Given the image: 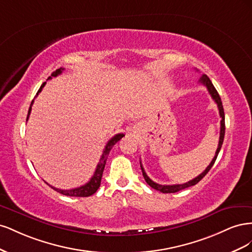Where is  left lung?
<instances>
[{
  "instance_id": "obj_1",
  "label": "left lung",
  "mask_w": 252,
  "mask_h": 252,
  "mask_svg": "<svg viewBox=\"0 0 252 252\" xmlns=\"http://www.w3.org/2000/svg\"><path fill=\"white\" fill-rule=\"evenodd\" d=\"M200 83L203 84L204 86H206V88H207V90H208V93L210 94L211 97L213 98V101L217 103L218 108H219V112H220V119H222V120H220V130L219 146H218V149L216 151V156H215V158H212V161L210 162V164L208 165L207 168H206L200 175H197L196 178H194L193 180L185 183V184H177V185H159V184H158V183H156V182L152 181L151 179H149V177L146 174V172H145L143 166L141 164V169H142V172H143V177H144L145 181H146L147 184L150 187H152V188L156 189V190H158V191H161L163 193H174V192L180 191V190H183V189H185V188H188L190 186H193V185L197 184V183H199L205 177V175L208 173V171L211 169V167L213 166V164H215L216 159L218 158V155H219V152L220 150V147H222V145H223L224 135H225V113H224V108H223V105H222V101H220V95L218 94L217 89L215 88V86H213V84L211 83L210 79L207 77V75L203 74L202 78L200 79Z\"/></svg>"
}]
</instances>
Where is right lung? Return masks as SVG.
I'll return each mask as SVG.
<instances>
[{
	"mask_svg": "<svg viewBox=\"0 0 252 252\" xmlns=\"http://www.w3.org/2000/svg\"><path fill=\"white\" fill-rule=\"evenodd\" d=\"M64 70V68L61 67L60 69H57L56 71H53L51 73V77H57V75L62 73V71ZM51 77L48 78V80L51 79ZM45 84H46V82H44L42 84V86L40 87V89L37 90L36 93V95L39 94L43 87L45 86ZM33 101L34 98L32 101V104H30V107H29V110H28V114H27V120L29 118V114L30 112H32V106L33 104ZM125 134L124 133H118L113 136V138H111L108 143L106 144V146L104 148V151H103V155L100 158V162H98L97 166H96V169L93 175V178L90 179V181L88 183H86L85 185L83 186H80V187H77V188H72V189H68V190H63V189H59V188H56V187H52L50 186L48 183H46L47 185H49L53 190H56V191L60 192L61 194H64V195H67V196H90L93 195L94 192H96V190L98 189V187H100L101 185V180H102V175H103V171H104V168H105V165H106V161H107V158H108V155L109 152L111 150V148L113 147V145H116L117 142H119L122 138H123Z\"/></svg>",
	"mask_w": 252,
	"mask_h": 252,
	"instance_id": "1",
	"label": "right lung"
}]
</instances>
